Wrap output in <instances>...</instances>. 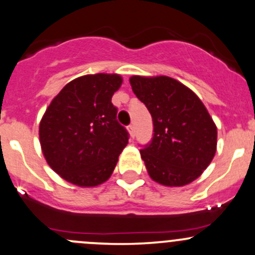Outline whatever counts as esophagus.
Masks as SVG:
<instances>
[{
	"mask_svg": "<svg viewBox=\"0 0 255 255\" xmlns=\"http://www.w3.org/2000/svg\"><path fill=\"white\" fill-rule=\"evenodd\" d=\"M128 130H129L130 138H134V135H135V130H134V127H133V125L128 126Z\"/></svg>",
	"mask_w": 255,
	"mask_h": 255,
	"instance_id": "obj_1",
	"label": "esophagus"
}]
</instances>
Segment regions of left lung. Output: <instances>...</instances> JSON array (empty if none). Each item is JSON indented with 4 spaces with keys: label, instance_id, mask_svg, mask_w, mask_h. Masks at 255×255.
Wrapping results in <instances>:
<instances>
[{
    "label": "left lung",
    "instance_id": "obj_1",
    "mask_svg": "<svg viewBox=\"0 0 255 255\" xmlns=\"http://www.w3.org/2000/svg\"><path fill=\"white\" fill-rule=\"evenodd\" d=\"M129 82L154 125L151 141L140 150L149 176L167 187L191 183L210 165L218 144V129L204 104L170 77L133 76Z\"/></svg>",
    "mask_w": 255,
    "mask_h": 255
}]
</instances>
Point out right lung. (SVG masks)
Here are the masks:
<instances>
[{"instance_id":"1","label":"right lung","mask_w":255,"mask_h":255,"mask_svg":"<svg viewBox=\"0 0 255 255\" xmlns=\"http://www.w3.org/2000/svg\"><path fill=\"white\" fill-rule=\"evenodd\" d=\"M119 74H88L69 82L55 96L40 121L39 138L50 167L79 187L104 183L128 143L111 99Z\"/></svg>"}]
</instances>
